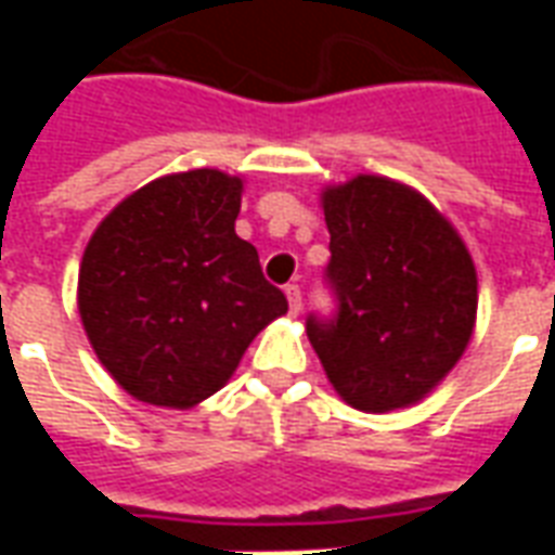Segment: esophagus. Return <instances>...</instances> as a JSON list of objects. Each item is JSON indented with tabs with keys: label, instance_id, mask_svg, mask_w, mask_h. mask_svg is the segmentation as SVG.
<instances>
[{
	"label": "esophagus",
	"instance_id": "34e87169",
	"mask_svg": "<svg viewBox=\"0 0 555 555\" xmlns=\"http://www.w3.org/2000/svg\"><path fill=\"white\" fill-rule=\"evenodd\" d=\"M285 297H288V309H291V314H294V318H297V314H300V306H302V294H300V288H297V285H288V288H285Z\"/></svg>",
	"mask_w": 555,
	"mask_h": 555
}]
</instances>
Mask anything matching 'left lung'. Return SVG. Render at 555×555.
Wrapping results in <instances>:
<instances>
[{"instance_id": "8db88e82", "label": "left lung", "mask_w": 555, "mask_h": 555, "mask_svg": "<svg viewBox=\"0 0 555 555\" xmlns=\"http://www.w3.org/2000/svg\"><path fill=\"white\" fill-rule=\"evenodd\" d=\"M330 229L333 318L306 333L330 384L365 413L428 396L469 345L478 309L473 258L425 195L380 175L321 193Z\"/></svg>"}]
</instances>
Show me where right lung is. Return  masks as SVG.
<instances>
[{
    "mask_svg": "<svg viewBox=\"0 0 555 555\" xmlns=\"http://www.w3.org/2000/svg\"><path fill=\"white\" fill-rule=\"evenodd\" d=\"M243 181L219 169L166 175L127 195L79 264V318L130 396L190 410L229 384L261 330L288 312L253 243L234 234Z\"/></svg>",
    "mask_w": 555,
    "mask_h": 555,
    "instance_id": "add662e5",
    "label": "right lung"
}]
</instances>
